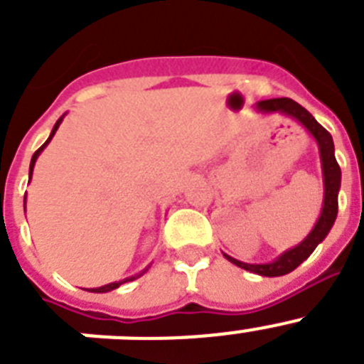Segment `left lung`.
<instances>
[{"label":"left lung","mask_w":364,"mask_h":364,"mask_svg":"<svg viewBox=\"0 0 364 364\" xmlns=\"http://www.w3.org/2000/svg\"><path fill=\"white\" fill-rule=\"evenodd\" d=\"M257 109L262 112H282L286 117L297 120L302 127H306L308 133L315 138V142L319 146L321 154V166H323V178H324V202L323 210H321V217L314 230L310 231L306 239L297 244L295 247L282 253L281 257L268 262V264H246L240 260L233 259V257L226 255L230 262L235 266L246 269V272L257 273V275H264V277H281L286 273L294 272L302 260H306L311 255L317 244L323 242L326 239L328 231L332 230L333 222L337 217V195H339L341 188V167L336 160V153H333V140L332 134L324 129L319 122L311 117L306 109L294 102L291 98H273V100H262L257 104Z\"/></svg>","instance_id":"left-lung-1"}]
</instances>
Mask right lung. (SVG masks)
<instances>
[{
    "label": "right lung",
    "instance_id": "add662e5",
    "mask_svg": "<svg viewBox=\"0 0 364 364\" xmlns=\"http://www.w3.org/2000/svg\"><path fill=\"white\" fill-rule=\"evenodd\" d=\"M63 117H65V114H63ZM63 117H60V120L56 122V124H54V127H53V133H50V136L47 138V142L43 144V146L40 147V149L36 151V153L32 154V160H31V169H28V180H31V176H32V169H34V164H36V159L38 156H40V153L41 151H43V147L47 146V144L50 142V140H53V136H54V133H56L58 131V127H60V124H62V120H63ZM147 272V268L144 269L142 273H146ZM142 273H140V275H142ZM140 275H134V277H129V279H124V281H118V282H111V284H105V286H100V288H91V290L89 291H95V294H105V291H111V290H117L118 286L120 284H124V282H129V281H134V279L136 277H140Z\"/></svg>",
    "mask_w": 364,
    "mask_h": 364
}]
</instances>
